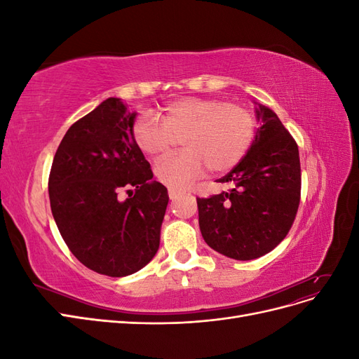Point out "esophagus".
<instances>
[{
	"label": "esophagus",
	"instance_id": "1",
	"mask_svg": "<svg viewBox=\"0 0 359 359\" xmlns=\"http://www.w3.org/2000/svg\"><path fill=\"white\" fill-rule=\"evenodd\" d=\"M184 191H181V190H177V189H169V198L173 201V199H177L180 194H182Z\"/></svg>",
	"mask_w": 359,
	"mask_h": 359
}]
</instances>
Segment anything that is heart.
<instances>
[{"label":"heart","mask_w":359,"mask_h":359,"mask_svg":"<svg viewBox=\"0 0 359 359\" xmlns=\"http://www.w3.org/2000/svg\"><path fill=\"white\" fill-rule=\"evenodd\" d=\"M256 116L244 104L189 97L172 102L161 118L142 115L133 126L137 148L151 158L169 154L178 140L181 154L160 161L156 177L170 189H186L206 169L223 173L235 168L253 144Z\"/></svg>","instance_id":"1"}]
</instances>
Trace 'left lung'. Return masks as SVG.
I'll use <instances>...</instances> for the list:
<instances>
[{"label":"left lung","instance_id":"left-lung-1","mask_svg":"<svg viewBox=\"0 0 359 359\" xmlns=\"http://www.w3.org/2000/svg\"><path fill=\"white\" fill-rule=\"evenodd\" d=\"M262 126L244 158L219 182L233 189L196 198L205 243L236 260L257 259L289 233L301 201V165L295 139L265 106Z\"/></svg>","mask_w":359,"mask_h":359}]
</instances>
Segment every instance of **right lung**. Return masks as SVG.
Segmentation results:
<instances>
[{"instance_id": "add662e5", "label": "right lung", "mask_w": 359, "mask_h": 359, "mask_svg": "<svg viewBox=\"0 0 359 359\" xmlns=\"http://www.w3.org/2000/svg\"><path fill=\"white\" fill-rule=\"evenodd\" d=\"M135 116L119 99L104 100L72 124L49 173L64 243L81 264L109 277L133 274L154 257L169 202L135 142Z\"/></svg>"}]
</instances>
